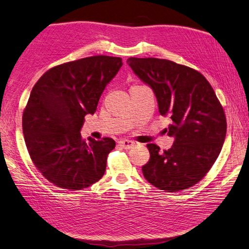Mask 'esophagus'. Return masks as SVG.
Here are the masks:
<instances>
[{
  "mask_svg": "<svg viewBox=\"0 0 249 249\" xmlns=\"http://www.w3.org/2000/svg\"><path fill=\"white\" fill-rule=\"evenodd\" d=\"M119 143H120V146L123 147L124 149H130V148H132V147L134 146V144H135L134 142H132V140H128V139L120 140Z\"/></svg>",
  "mask_w": 249,
  "mask_h": 249,
  "instance_id": "34e87169",
  "label": "esophagus"
}]
</instances>
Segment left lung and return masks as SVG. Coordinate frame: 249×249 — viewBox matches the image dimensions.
<instances>
[{"label":"left lung","instance_id":"left-lung-1","mask_svg":"<svg viewBox=\"0 0 249 249\" xmlns=\"http://www.w3.org/2000/svg\"><path fill=\"white\" fill-rule=\"evenodd\" d=\"M127 64L152 88L161 115L169 114V150L148 143L150 159L142 174L153 186L178 192L205 178L222 149L227 119L205 76L191 67L163 58L129 57Z\"/></svg>","mask_w":249,"mask_h":249}]
</instances>
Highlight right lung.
Masks as SVG:
<instances>
[{"label": "right lung", "instance_id": "add662e5", "mask_svg": "<svg viewBox=\"0 0 249 249\" xmlns=\"http://www.w3.org/2000/svg\"><path fill=\"white\" fill-rule=\"evenodd\" d=\"M123 65L121 57L96 55L54 66L34 86L22 113L27 150L37 170L55 186L80 191L106 172L115 142L81 138L106 86Z\"/></svg>", "mask_w": 249, "mask_h": 249}]
</instances>
